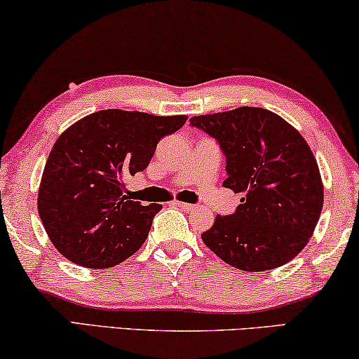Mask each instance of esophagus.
Instances as JSON below:
<instances>
[{
	"mask_svg": "<svg viewBox=\"0 0 359 359\" xmlns=\"http://www.w3.org/2000/svg\"><path fill=\"white\" fill-rule=\"evenodd\" d=\"M174 205H175V206H179L182 211H194L195 208H196L195 205H190V203H182V201H175Z\"/></svg>",
	"mask_w": 359,
	"mask_h": 359,
	"instance_id": "obj_1",
	"label": "esophagus"
}]
</instances>
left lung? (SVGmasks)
<instances>
[{"mask_svg": "<svg viewBox=\"0 0 359 359\" xmlns=\"http://www.w3.org/2000/svg\"><path fill=\"white\" fill-rule=\"evenodd\" d=\"M190 126L219 143L226 189L242 194L235 212L217 216L201 238L237 269L269 271L292 261L316 229L324 189L311 148L280 116L237 108L195 116Z\"/></svg>", "mask_w": 359, "mask_h": 359, "instance_id": "obj_1", "label": "left lung"}]
</instances>
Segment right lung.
<instances>
[{"mask_svg": "<svg viewBox=\"0 0 359 359\" xmlns=\"http://www.w3.org/2000/svg\"><path fill=\"white\" fill-rule=\"evenodd\" d=\"M185 121L187 116L104 109L61 133L41 175L39 214L62 256L103 269L145 243L163 206L132 201L126 182L148 168L158 142Z\"/></svg>", "mask_w": 359, "mask_h": 359, "instance_id": "right-lung-1", "label": "right lung"}]
</instances>
